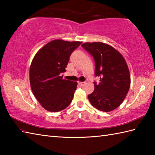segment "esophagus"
<instances>
[{
    "instance_id": "1",
    "label": "esophagus",
    "mask_w": 155,
    "mask_h": 155,
    "mask_svg": "<svg viewBox=\"0 0 155 155\" xmlns=\"http://www.w3.org/2000/svg\"><path fill=\"white\" fill-rule=\"evenodd\" d=\"M78 83L81 87H83V86H84L85 84H86V83H85V82H78Z\"/></svg>"
}]
</instances>
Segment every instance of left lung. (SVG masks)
I'll list each match as a JSON object with an SVG mask.
<instances>
[{"label": "left lung", "instance_id": "8db88e82", "mask_svg": "<svg viewBox=\"0 0 155 155\" xmlns=\"http://www.w3.org/2000/svg\"><path fill=\"white\" fill-rule=\"evenodd\" d=\"M93 56L95 62V75L100 77V83H94L93 93L88 95L91 104L97 109L110 112L123 103L130 86L128 65L119 52L101 42L82 45Z\"/></svg>", "mask_w": 155, "mask_h": 155}]
</instances>
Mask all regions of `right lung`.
Masks as SVG:
<instances>
[{
	"label": "right lung",
	"instance_id": "add662e5",
	"mask_svg": "<svg viewBox=\"0 0 155 155\" xmlns=\"http://www.w3.org/2000/svg\"><path fill=\"white\" fill-rule=\"evenodd\" d=\"M82 43L56 39L48 42L32 59L29 78L32 93L50 112L67 108L72 101L77 83L62 78L71 53Z\"/></svg>",
	"mask_w": 155,
	"mask_h": 155
}]
</instances>
